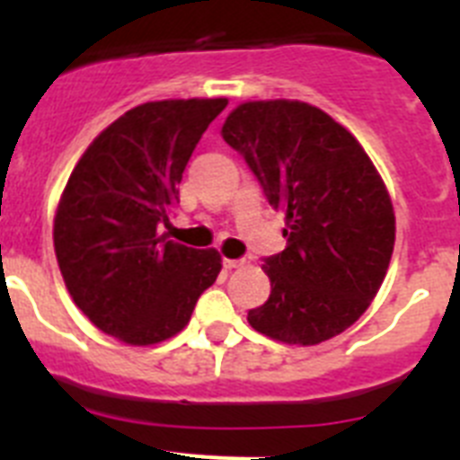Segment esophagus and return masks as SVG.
I'll list each match as a JSON object with an SVG mask.
<instances>
[{"instance_id": "obj_1", "label": "esophagus", "mask_w": 460, "mask_h": 460, "mask_svg": "<svg viewBox=\"0 0 460 460\" xmlns=\"http://www.w3.org/2000/svg\"><path fill=\"white\" fill-rule=\"evenodd\" d=\"M243 265V260H233V258H223V267L226 270H237V267Z\"/></svg>"}]
</instances>
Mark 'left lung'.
I'll return each mask as SVG.
<instances>
[{"instance_id": "1", "label": "left lung", "mask_w": 460, "mask_h": 460, "mask_svg": "<svg viewBox=\"0 0 460 460\" xmlns=\"http://www.w3.org/2000/svg\"><path fill=\"white\" fill-rule=\"evenodd\" d=\"M267 200L286 214L288 246L265 258L271 295L255 332L318 345L355 324L380 290L396 237L389 193L348 128L302 101H249L223 124Z\"/></svg>"}]
</instances>
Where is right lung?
Listing matches in <instances>:
<instances>
[{
  "label": "right lung",
  "instance_id": "1",
  "mask_svg": "<svg viewBox=\"0 0 460 460\" xmlns=\"http://www.w3.org/2000/svg\"><path fill=\"white\" fill-rule=\"evenodd\" d=\"M227 99L152 101L105 128L73 168L55 214V253L73 302L101 332L152 345L189 324L221 255L165 242L180 181Z\"/></svg>",
  "mask_w": 460,
  "mask_h": 460
}]
</instances>
